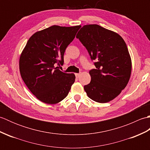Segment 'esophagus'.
Returning <instances> with one entry per match:
<instances>
[{
  "label": "esophagus",
  "mask_w": 150,
  "mask_h": 150,
  "mask_svg": "<svg viewBox=\"0 0 150 150\" xmlns=\"http://www.w3.org/2000/svg\"><path fill=\"white\" fill-rule=\"evenodd\" d=\"M80 75H81V73H75V76L77 78H79L80 77Z\"/></svg>",
  "instance_id": "obj_1"
}]
</instances>
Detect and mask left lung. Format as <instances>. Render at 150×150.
Instances as JSON below:
<instances>
[{
	"label": "left lung",
	"mask_w": 150,
	"mask_h": 150,
	"mask_svg": "<svg viewBox=\"0 0 150 150\" xmlns=\"http://www.w3.org/2000/svg\"><path fill=\"white\" fill-rule=\"evenodd\" d=\"M76 37L86 47L96 69L90 71L91 82L84 86L89 98L99 103L113 100L128 84L132 59L126 44L119 34L97 24H87Z\"/></svg>",
	"instance_id": "1"
}]
</instances>
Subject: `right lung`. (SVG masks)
Masks as SVG:
<instances>
[{"mask_svg": "<svg viewBox=\"0 0 150 150\" xmlns=\"http://www.w3.org/2000/svg\"><path fill=\"white\" fill-rule=\"evenodd\" d=\"M80 26L53 25L35 33L28 40L19 59L22 80L42 103L55 104L66 97L74 83V73L59 69L64 53L74 39Z\"/></svg>", "mask_w": 150, "mask_h": 150, "instance_id": "1", "label": "right lung"}]
</instances>
